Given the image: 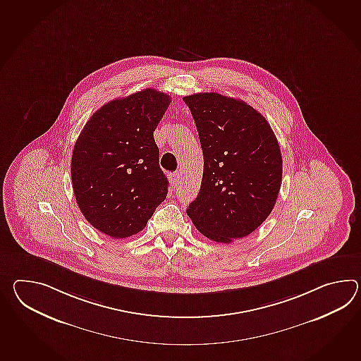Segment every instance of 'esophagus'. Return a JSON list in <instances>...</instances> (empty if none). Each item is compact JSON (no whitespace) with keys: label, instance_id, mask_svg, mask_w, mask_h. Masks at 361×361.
I'll return each instance as SVG.
<instances>
[{"label":"esophagus","instance_id":"34e87169","mask_svg":"<svg viewBox=\"0 0 361 361\" xmlns=\"http://www.w3.org/2000/svg\"><path fill=\"white\" fill-rule=\"evenodd\" d=\"M180 181H181V177H180V173H173L172 176H171V183L172 185L177 188L178 185H180Z\"/></svg>","mask_w":361,"mask_h":361}]
</instances>
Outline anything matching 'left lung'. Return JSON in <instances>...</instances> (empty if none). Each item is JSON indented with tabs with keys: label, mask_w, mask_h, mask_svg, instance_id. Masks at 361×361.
<instances>
[{
	"label": "left lung",
	"mask_w": 361,
	"mask_h": 361,
	"mask_svg": "<svg viewBox=\"0 0 361 361\" xmlns=\"http://www.w3.org/2000/svg\"><path fill=\"white\" fill-rule=\"evenodd\" d=\"M200 135L203 177L186 209L209 240L231 243L249 235L272 212L280 192V145L264 116L219 93L184 97Z\"/></svg>",
	"instance_id": "left-lung-1"
}]
</instances>
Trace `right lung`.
<instances>
[{
  "label": "right lung",
  "instance_id": "add662e5",
  "mask_svg": "<svg viewBox=\"0 0 361 361\" xmlns=\"http://www.w3.org/2000/svg\"><path fill=\"white\" fill-rule=\"evenodd\" d=\"M171 97L157 89L114 99L98 109L73 146L71 178L84 217L112 238L142 231L166 200L154 130Z\"/></svg>",
  "mask_w": 361,
  "mask_h": 361
}]
</instances>
